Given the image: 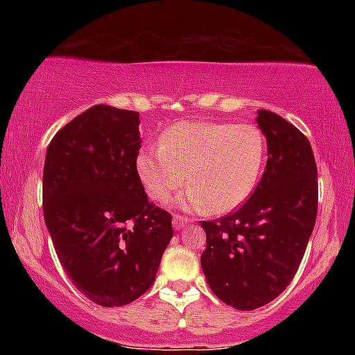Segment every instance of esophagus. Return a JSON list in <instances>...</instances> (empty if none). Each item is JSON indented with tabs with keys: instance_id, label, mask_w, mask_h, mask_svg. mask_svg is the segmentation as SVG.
Instances as JSON below:
<instances>
[{
	"instance_id": "1",
	"label": "esophagus",
	"mask_w": 355,
	"mask_h": 355,
	"mask_svg": "<svg viewBox=\"0 0 355 355\" xmlns=\"http://www.w3.org/2000/svg\"><path fill=\"white\" fill-rule=\"evenodd\" d=\"M190 222H191V220L182 217V215H175L172 223H173V229L175 230H180V229H183V227L187 225V223H190Z\"/></svg>"
}]
</instances>
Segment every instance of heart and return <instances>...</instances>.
Returning <instances> with one entry per match:
<instances>
[{
  "label": "heart",
  "mask_w": 355,
  "mask_h": 355,
  "mask_svg": "<svg viewBox=\"0 0 355 355\" xmlns=\"http://www.w3.org/2000/svg\"><path fill=\"white\" fill-rule=\"evenodd\" d=\"M266 155V137L255 125L185 120L168 126L158 146L138 153L137 173L152 200L166 202L187 178L183 209L223 214L250 197Z\"/></svg>",
  "instance_id": "obj_1"
}]
</instances>
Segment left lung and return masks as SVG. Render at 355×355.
<instances>
[{"mask_svg":"<svg viewBox=\"0 0 355 355\" xmlns=\"http://www.w3.org/2000/svg\"><path fill=\"white\" fill-rule=\"evenodd\" d=\"M267 165L235 214L202 222L200 263L211 292L237 311L279 297L294 279L317 217V165L302 132L268 110L257 112Z\"/></svg>","mask_w":355,"mask_h":355,"instance_id":"1","label":"left lung"}]
</instances>
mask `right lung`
<instances>
[{
    "instance_id": "1",
    "label": "right lung",
    "mask_w": 355,
    "mask_h": 355,
    "mask_svg": "<svg viewBox=\"0 0 355 355\" xmlns=\"http://www.w3.org/2000/svg\"><path fill=\"white\" fill-rule=\"evenodd\" d=\"M140 115L95 105L53 137L43 214L60 263L92 302L121 307L152 287L173 237L137 173Z\"/></svg>"
}]
</instances>
